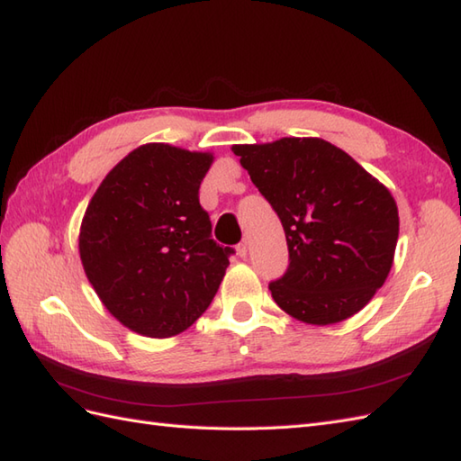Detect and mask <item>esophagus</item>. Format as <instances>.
I'll list each match as a JSON object with an SVG mask.
<instances>
[{
    "label": "esophagus",
    "instance_id": "obj_1",
    "mask_svg": "<svg viewBox=\"0 0 461 461\" xmlns=\"http://www.w3.org/2000/svg\"><path fill=\"white\" fill-rule=\"evenodd\" d=\"M236 251H238L240 258H246V256H248V241H246V240L240 241L238 246H236Z\"/></svg>",
    "mask_w": 461,
    "mask_h": 461
}]
</instances>
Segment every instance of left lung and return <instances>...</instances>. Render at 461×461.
<instances>
[{
	"mask_svg": "<svg viewBox=\"0 0 461 461\" xmlns=\"http://www.w3.org/2000/svg\"><path fill=\"white\" fill-rule=\"evenodd\" d=\"M233 154L285 230L289 267L269 283L277 305L309 325H332L358 312L393 267V194L321 139L238 144Z\"/></svg>",
	"mask_w": 461,
	"mask_h": 461,
	"instance_id": "8db88e82",
	"label": "left lung"
}]
</instances>
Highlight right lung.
Instances as JSON below:
<instances>
[{"instance_id": "1", "label": "right lung", "mask_w": 461, "mask_h": 461, "mask_svg": "<svg viewBox=\"0 0 461 461\" xmlns=\"http://www.w3.org/2000/svg\"><path fill=\"white\" fill-rule=\"evenodd\" d=\"M213 156L152 142L132 150L95 192L79 253L103 305L124 327L166 339L210 307L231 248L212 240L200 184Z\"/></svg>"}]
</instances>
